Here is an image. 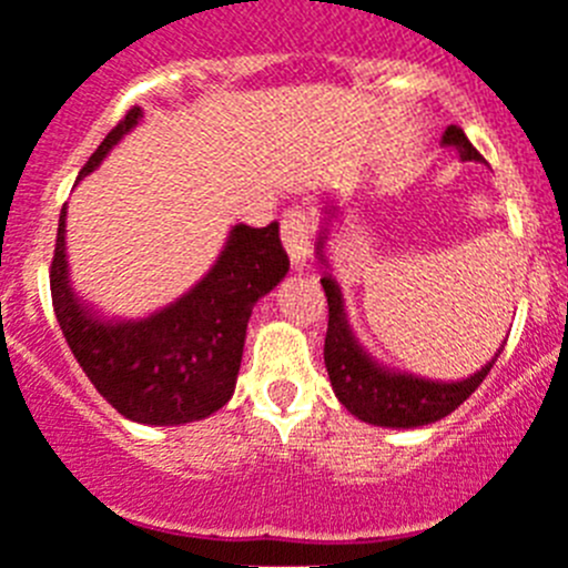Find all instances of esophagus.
<instances>
[{
	"instance_id": "1",
	"label": "esophagus",
	"mask_w": 568,
	"mask_h": 568,
	"mask_svg": "<svg viewBox=\"0 0 568 568\" xmlns=\"http://www.w3.org/2000/svg\"><path fill=\"white\" fill-rule=\"evenodd\" d=\"M283 246L291 263L302 268L311 257V219L305 210H288L283 219Z\"/></svg>"
}]
</instances>
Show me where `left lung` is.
I'll use <instances>...</instances> for the list:
<instances>
[{
    "label": "left lung",
    "mask_w": 568,
    "mask_h": 568,
    "mask_svg": "<svg viewBox=\"0 0 568 568\" xmlns=\"http://www.w3.org/2000/svg\"><path fill=\"white\" fill-rule=\"evenodd\" d=\"M443 148H454L463 162H481L479 151L468 142L463 129L448 125L443 134ZM322 232L316 241V254H320L322 266L331 268L325 257V243L331 235L333 221L342 215V204L338 199H327L322 206ZM322 288L327 296V336H325V367L331 375V386L336 392L338 404L356 415L358 420L373 423V426L384 428H417L428 426V423L443 420L445 415H452L457 406H463L476 386L487 378L499 353L505 349L507 342L496 349V356L476 369L474 375L459 381H434L423 378V375L404 373V369H392L373 358L358 342L353 327H349L347 311H344V296L338 288L336 277L325 272L322 277Z\"/></svg>",
    "instance_id": "1"
}]
</instances>
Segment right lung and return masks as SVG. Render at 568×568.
I'll return each mask as SVG.
<instances>
[{"mask_svg": "<svg viewBox=\"0 0 568 568\" xmlns=\"http://www.w3.org/2000/svg\"><path fill=\"white\" fill-rule=\"evenodd\" d=\"M131 109L83 164L94 173L111 148L134 131ZM288 274L280 224H235L210 272L171 305L142 316H105L69 280L67 206L58 219L50 291L55 320L94 389L123 417L145 426H184L219 412L235 392L246 325L257 300Z\"/></svg>", "mask_w": 568, "mask_h": 568, "instance_id": "obj_1", "label": "right lung"}]
</instances>
